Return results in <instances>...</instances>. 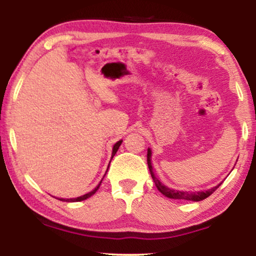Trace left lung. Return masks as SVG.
Wrapping results in <instances>:
<instances>
[{
    "label": "left lung",
    "mask_w": 256,
    "mask_h": 256,
    "mask_svg": "<svg viewBox=\"0 0 256 256\" xmlns=\"http://www.w3.org/2000/svg\"><path fill=\"white\" fill-rule=\"evenodd\" d=\"M150 157H152V150L148 149V154H146V162H148V166H149L150 174H152V180H154V183H155L156 188H158V191L160 192V194H163L168 198L182 199V200L200 202V200H204V199L210 197V196H211L213 192H214L216 188L220 186V184H222L220 183L219 185H216V188H210V190H208V191H198V192L177 191V190H174V188H166L164 184L160 183L158 178L155 177V174H154V172H152V160H150Z\"/></svg>",
    "instance_id": "left-lung-1"
}]
</instances>
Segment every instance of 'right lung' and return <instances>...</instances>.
<instances>
[{
	"label": "right lung",
	"instance_id": "right-lung-1",
	"mask_svg": "<svg viewBox=\"0 0 256 256\" xmlns=\"http://www.w3.org/2000/svg\"><path fill=\"white\" fill-rule=\"evenodd\" d=\"M121 143H122V141H118V142H116L114 144V146H113V152H112V158H113V156L115 155V154H116V152H118V146H121ZM108 170V169H107ZM104 180V178H102ZM102 182V180H101ZM101 182L99 184H98V186L94 188L93 191H90V192H88V194H84V196H82V197H76V198H72V199H60V200H62V202H82V200H85V199H87V198H90V196H93L94 194H96V192L98 191V188H100V185H101Z\"/></svg>",
	"mask_w": 256,
	"mask_h": 256
}]
</instances>
